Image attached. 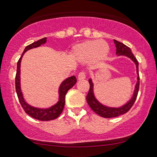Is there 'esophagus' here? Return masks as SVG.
<instances>
[{"label": "esophagus", "mask_w": 157, "mask_h": 157, "mask_svg": "<svg viewBox=\"0 0 157 157\" xmlns=\"http://www.w3.org/2000/svg\"><path fill=\"white\" fill-rule=\"evenodd\" d=\"M77 78H78L79 80H82L84 79H86V73L84 71H81V72L79 73Z\"/></svg>", "instance_id": "obj_1"}]
</instances>
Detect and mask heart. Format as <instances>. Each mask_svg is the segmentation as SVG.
Masks as SVG:
<instances>
[{"label": "heart", "mask_w": 157, "mask_h": 157, "mask_svg": "<svg viewBox=\"0 0 157 157\" xmlns=\"http://www.w3.org/2000/svg\"><path fill=\"white\" fill-rule=\"evenodd\" d=\"M109 53V46L105 41L88 40L74 47L73 55L77 60L85 61L90 59L93 63H100Z\"/></svg>", "instance_id": "obj_1"}]
</instances>
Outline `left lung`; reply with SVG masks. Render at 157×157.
Here are the masks:
<instances>
[{"label": "left lung", "mask_w": 157, "mask_h": 157, "mask_svg": "<svg viewBox=\"0 0 157 157\" xmlns=\"http://www.w3.org/2000/svg\"><path fill=\"white\" fill-rule=\"evenodd\" d=\"M113 42H114L115 46H116V54L117 55V56H126V57H129L136 64V74H137V82H136V86H135L134 94H133V96L131 97V100L127 103H125V105L121 106V107L114 108L109 107V106L102 105V103H100L97 100L96 97L94 96V84L92 82V80H91V79H89V82L90 84V89L89 93H88L87 96H86V100H87V102L90 106V108L95 113L104 118L116 117L120 116V115L127 113L131 109V108L132 107L133 105H134L135 100L136 99V97H137L139 88H140V75H139L138 61L136 60V57H134V55L131 52L130 48L128 47L127 46H125L122 43H120L119 41L116 40H113Z\"/></svg>", "instance_id": "1"}]
</instances>
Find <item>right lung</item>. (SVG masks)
<instances>
[{"mask_svg": "<svg viewBox=\"0 0 157 157\" xmlns=\"http://www.w3.org/2000/svg\"><path fill=\"white\" fill-rule=\"evenodd\" d=\"M46 37L42 38L39 40L34 42L33 44L29 45L25 48L22 55L20 57V59L17 61V73L15 76V89L17 92V97L20 103L25 111L27 114L31 116L32 117L36 119V120H40V121H49V120H55L57 117H58L62 113L65 105V97H66V93L70 89L75 86L77 82V79L75 76H71L68 77L67 79L63 80L62 83L60 84V88H59V100L55 105H52V107L48 108V109H39V108H35L33 106L29 105L27 102L25 101L23 98V95L21 91V63L22 57L24 53L28 50L32 49V48H37L40 46L42 44H46Z\"/></svg>", "mask_w": 157, "mask_h": 157, "instance_id": "right-lung-1", "label": "right lung"}]
</instances>
